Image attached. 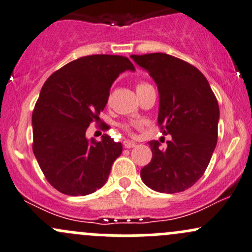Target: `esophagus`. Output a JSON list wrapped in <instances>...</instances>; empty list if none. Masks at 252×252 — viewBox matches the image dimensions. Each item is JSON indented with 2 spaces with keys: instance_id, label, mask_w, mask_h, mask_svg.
<instances>
[{
  "instance_id": "34e87169",
  "label": "esophagus",
  "mask_w": 252,
  "mask_h": 252,
  "mask_svg": "<svg viewBox=\"0 0 252 252\" xmlns=\"http://www.w3.org/2000/svg\"><path fill=\"white\" fill-rule=\"evenodd\" d=\"M123 145H124V147H126V149H133V147H135V146H136L135 142L129 141V140L123 141Z\"/></svg>"
}]
</instances>
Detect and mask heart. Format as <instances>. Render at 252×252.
Instances as JSON below:
<instances>
[{
  "mask_svg": "<svg viewBox=\"0 0 252 252\" xmlns=\"http://www.w3.org/2000/svg\"><path fill=\"white\" fill-rule=\"evenodd\" d=\"M146 85H149V84H146V83H139L138 85H136V90H139V89L144 88V86H146ZM123 128L126 129V131H130V130H129V126H126V124H124V126H123Z\"/></svg>",
  "mask_w": 252,
  "mask_h": 252,
  "instance_id": "heart-1",
  "label": "heart"
}]
</instances>
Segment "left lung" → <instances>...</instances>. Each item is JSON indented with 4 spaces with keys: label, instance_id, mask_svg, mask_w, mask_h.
<instances>
[{
    "label": "left lung",
    "instance_id": "1",
    "mask_svg": "<svg viewBox=\"0 0 252 252\" xmlns=\"http://www.w3.org/2000/svg\"><path fill=\"white\" fill-rule=\"evenodd\" d=\"M146 69L159 94L158 126L172 135L167 149L150 141L152 158L141 169L145 184L166 194L184 191L205 173L218 138L220 107L205 75L167 53L131 55Z\"/></svg>",
    "mask_w": 252,
    "mask_h": 252
}]
</instances>
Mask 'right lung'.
Returning a JSON list of instances; mask_svg holds the SVG:
<instances>
[{
    "instance_id": "right-lung-1",
    "label": "right lung",
    "mask_w": 252,
    "mask_h": 252,
    "mask_svg": "<svg viewBox=\"0 0 252 252\" xmlns=\"http://www.w3.org/2000/svg\"><path fill=\"white\" fill-rule=\"evenodd\" d=\"M135 70L123 56L91 55L72 61L45 81L32 111V151L47 182L60 192L84 196L100 189L110 175L121 142L105 134L86 139L93 122H102L113 81ZM103 129L110 126L103 123Z\"/></svg>"
}]
</instances>
